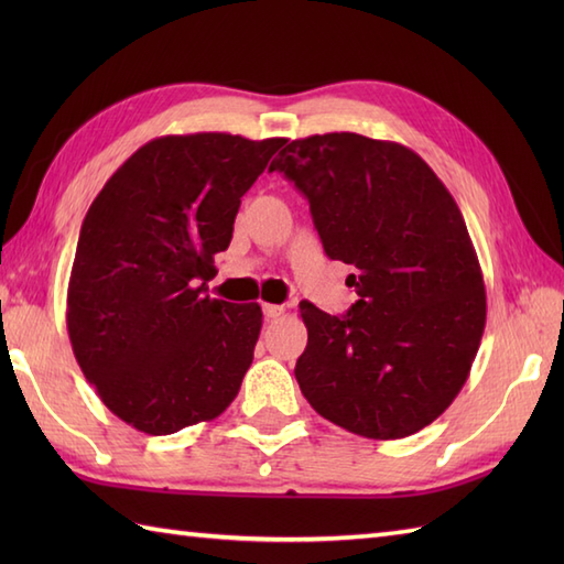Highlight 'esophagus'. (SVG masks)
<instances>
[{
	"instance_id": "esophagus-1",
	"label": "esophagus",
	"mask_w": 564,
	"mask_h": 564,
	"mask_svg": "<svg viewBox=\"0 0 564 564\" xmlns=\"http://www.w3.org/2000/svg\"><path fill=\"white\" fill-rule=\"evenodd\" d=\"M285 313L283 305H273V303H263V317L267 319H279Z\"/></svg>"
}]
</instances>
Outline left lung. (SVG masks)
<instances>
[{
	"mask_svg": "<svg viewBox=\"0 0 564 564\" xmlns=\"http://www.w3.org/2000/svg\"><path fill=\"white\" fill-rule=\"evenodd\" d=\"M269 172L307 198L358 295L344 317L301 303L305 400L358 436L416 434L460 392L485 332V281L458 203L416 152L356 133L293 140Z\"/></svg>",
	"mask_w": 564,
	"mask_h": 564,
	"instance_id": "1",
	"label": "left lung"
}]
</instances>
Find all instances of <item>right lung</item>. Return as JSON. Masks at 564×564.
I'll return each mask as SVG.
<instances>
[{
  "instance_id": "add662e5",
  "label": "right lung",
  "mask_w": 564,
  "mask_h": 564,
  "mask_svg": "<svg viewBox=\"0 0 564 564\" xmlns=\"http://www.w3.org/2000/svg\"><path fill=\"white\" fill-rule=\"evenodd\" d=\"M283 138L164 135L118 166L82 223L67 332L101 402L166 436L237 398L261 332L257 303L206 295L242 196Z\"/></svg>"
}]
</instances>
